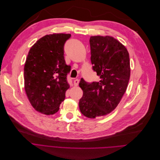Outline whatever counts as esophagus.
Instances as JSON below:
<instances>
[{"label":"esophagus","instance_id":"1","mask_svg":"<svg viewBox=\"0 0 160 160\" xmlns=\"http://www.w3.org/2000/svg\"><path fill=\"white\" fill-rule=\"evenodd\" d=\"M79 80L78 79H76L73 81V84L75 86H78L79 85Z\"/></svg>","mask_w":160,"mask_h":160}]
</instances>
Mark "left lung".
I'll use <instances>...</instances> for the list:
<instances>
[{"label": "left lung", "mask_w": 160, "mask_h": 160, "mask_svg": "<svg viewBox=\"0 0 160 160\" xmlns=\"http://www.w3.org/2000/svg\"><path fill=\"white\" fill-rule=\"evenodd\" d=\"M90 60L100 81L88 82L81 79L83 91L79 109L83 115L94 118L112 112L125 93L130 77L129 53L111 36H91Z\"/></svg>", "instance_id": "8db88e82"}]
</instances>
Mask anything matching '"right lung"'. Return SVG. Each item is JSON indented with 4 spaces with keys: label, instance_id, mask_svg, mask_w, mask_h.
Segmentation results:
<instances>
[{
    "label": "right lung",
    "instance_id": "1",
    "mask_svg": "<svg viewBox=\"0 0 160 160\" xmlns=\"http://www.w3.org/2000/svg\"><path fill=\"white\" fill-rule=\"evenodd\" d=\"M70 34L46 35L30 48L24 67L25 89L32 107L45 115L59 110L70 86L71 66L64 60V46Z\"/></svg>",
    "mask_w": 160,
    "mask_h": 160
}]
</instances>
